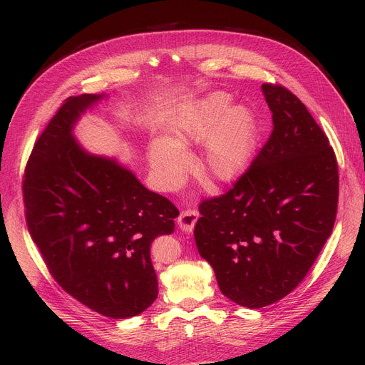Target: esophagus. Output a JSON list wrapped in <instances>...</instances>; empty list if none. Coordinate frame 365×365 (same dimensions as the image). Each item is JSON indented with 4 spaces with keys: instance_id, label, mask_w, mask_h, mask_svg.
<instances>
[{
    "instance_id": "34e87169",
    "label": "esophagus",
    "mask_w": 365,
    "mask_h": 365,
    "mask_svg": "<svg viewBox=\"0 0 365 365\" xmlns=\"http://www.w3.org/2000/svg\"><path fill=\"white\" fill-rule=\"evenodd\" d=\"M199 218V212L195 211V210H187V211H183L178 220V224L179 227L185 231V232H192L193 228H195V224Z\"/></svg>"
}]
</instances>
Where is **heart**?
<instances>
[{"label": "heart", "instance_id": "obj_1", "mask_svg": "<svg viewBox=\"0 0 365 365\" xmlns=\"http://www.w3.org/2000/svg\"><path fill=\"white\" fill-rule=\"evenodd\" d=\"M255 121L242 107L230 108L222 92L207 95L189 107L178 120L169 140H154L150 165L160 185L178 189L192 169L186 147L205 141L202 168L220 182L235 180L247 168L255 145Z\"/></svg>", "mask_w": 365, "mask_h": 365}]
</instances>
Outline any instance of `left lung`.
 I'll return each instance as SVG.
<instances>
[{"label": "left lung", "mask_w": 365, "mask_h": 365, "mask_svg": "<svg viewBox=\"0 0 365 365\" xmlns=\"http://www.w3.org/2000/svg\"><path fill=\"white\" fill-rule=\"evenodd\" d=\"M273 131L224 195L200 203L195 241L224 296L258 309L287 296L329 238L338 210V163L304 103L262 85Z\"/></svg>", "instance_id": "left-lung-1"}]
</instances>
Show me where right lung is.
<instances>
[{
    "mask_svg": "<svg viewBox=\"0 0 365 365\" xmlns=\"http://www.w3.org/2000/svg\"><path fill=\"white\" fill-rule=\"evenodd\" d=\"M103 95L68 98L29 158L26 221L59 286L102 317L140 315L158 299L150 245L175 231L178 207L117 160L89 154L72 130Z\"/></svg>",
    "mask_w": 365,
    "mask_h": 365,
    "instance_id": "right-lung-1",
    "label": "right lung"
}]
</instances>
